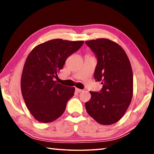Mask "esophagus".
<instances>
[{"label": "esophagus", "mask_w": 154, "mask_h": 154, "mask_svg": "<svg viewBox=\"0 0 154 154\" xmlns=\"http://www.w3.org/2000/svg\"><path fill=\"white\" fill-rule=\"evenodd\" d=\"M75 91H76L77 92H82L83 90H81V89H79V88H75Z\"/></svg>", "instance_id": "34e87169"}]
</instances>
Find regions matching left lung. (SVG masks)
Instances as JSON below:
<instances>
[{"instance_id": "left-lung-1", "label": "left lung", "mask_w": 154, "mask_h": 154, "mask_svg": "<svg viewBox=\"0 0 154 154\" xmlns=\"http://www.w3.org/2000/svg\"><path fill=\"white\" fill-rule=\"evenodd\" d=\"M97 58L94 77L102 82L100 92H91L85 103L88 113L98 123L111 125L118 122L128 108L133 94L131 64L123 48L107 38L85 41Z\"/></svg>"}]
</instances>
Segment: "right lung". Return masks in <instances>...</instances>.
Returning <instances> with one entry per match:
<instances>
[{
	"label": "right lung",
	"instance_id": "obj_1",
	"mask_svg": "<svg viewBox=\"0 0 154 154\" xmlns=\"http://www.w3.org/2000/svg\"><path fill=\"white\" fill-rule=\"evenodd\" d=\"M84 43L60 38L38 45L25 62L21 78L23 98L36 120L49 123L65 111L68 100L74 95L75 88L58 83L54 78L62 69L65 61Z\"/></svg>",
	"mask_w": 154,
	"mask_h": 154
}]
</instances>
